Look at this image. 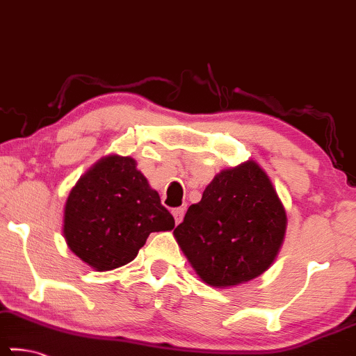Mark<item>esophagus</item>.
<instances>
[{"instance_id": "esophagus-1", "label": "esophagus", "mask_w": 356, "mask_h": 356, "mask_svg": "<svg viewBox=\"0 0 356 356\" xmlns=\"http://www.w3.org/2000/svg\"><path fill=\"white\" fill-rule=\"evenodd\" d=\"M172 213H173L175 223H177V225H179V223H181V220H183V216H184V209H183V207L173 209V210H172Z\"/></svg>"}]
</instances>
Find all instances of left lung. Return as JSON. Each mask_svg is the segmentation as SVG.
I'll return each instance as SVG.
<instances>
[{
  "mask_svg": "<svg viewBox=\"0 0 356 356\" xmlns=\"http://www.w3.org/2000/svg\"><path fill=\"white\" fill-rule=\"evenodd\" d=\"M287 215L255 161L221 170L173 231L205 284L229 289L259 277L284 242Z\"/></svg>",
  "mask_w": 356,
  "mask_h": 356,
  "instance_id": "left-lung-1",
  "label": "left lung"
}]
</instances>
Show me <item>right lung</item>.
Listing matches in <instances>:
<instances>
[{"label":"right lung","instance_id":"right-lung-1","mask_svg":"<svg viewBox=\"0 0 356 356\" xmlns=\"http://www.w3.org/2000/svg\"><path fill=\"white\" fill-rule=\"evenodd\" d=\"M175 220L130 156L109 154L81 175L64 205L67 245L96 271L130 264L156 231Z\"/></svg>","mask_w":356,"mask_h":356}]
</instances>
